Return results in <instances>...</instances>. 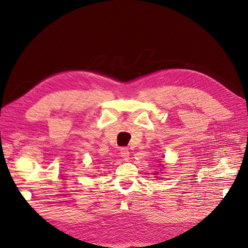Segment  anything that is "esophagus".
<instances>
[{"label": "esophagus", "mask_w": 248, "mask_h": 248, "mask_svg": "<svg viewBox=\"0 0 248 248\" xmlns=\"http://www.w3.org/2000/svg\"><path fill=\"white\" fill-rule=\"evenodd\" d=\"M121 156H122V158L124 160H128V158H129V150L127 148H122L121 149Z\"/></svg>", "instance_id": "esophagus-1"}]
</instances>
